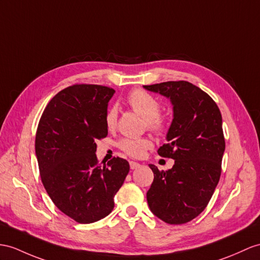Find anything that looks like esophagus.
I'll return each instance as SVG.
<instances>
[{
    "instance_id": "obj_1",
    "label": "esophagus",
    "mask_w": 260,
    "mask_h": 260,
    "mask_svg": "<svg viewBox=\"0 0 260 260\" xmlns=\"http://www.w3.org/2000/svg\"><path fill=\"white\" fill-rule=\"evenodd\" d=\"M130 168H131V170H136L138 168H140V163L135 162V161H130Z\"/></svg>"
}]
</instances>
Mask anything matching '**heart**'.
I'll use <instances>...</instances> for the list:
<instances>
[{"label": "heart", "instance_id": "1", "mask_svg": "<svg viewBox=\"0 0 260 260\" xmlns=\"http://www.w3.org/2000/svg\"><path fill=\"white\" fill-rule=\"evenodd\" d=\"M131 109L139 113L147 123L148 129L162 135L168 130V119L161 115V104L149 92L136 89L126 98ZM106 125L108 129H115L118 121L117 106L108 108L105 116ZM119 148L124 153L134 157H141L145 152L153 148V141L150 138H123L119 142Z\"/></svg>", "mask_w": 260, "mask_h": 260}]
</instances>
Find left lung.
Listing matches in <instances>:
<instances>
[{
	"instance_id": "left-lung-1",
	"label": "left lung",
	"mask_w": 260,
	"mask_h": 260,
	"mask_svg": "<svg viewBox=\"0 0 260 260\" xmlns=\"http://www.w3.org/2000/svg\"><path fill=\"white\" fill-rule=\"evenodd\" d=\"M170 98L173 120L157 153L174 160L168 171L153 164L147 193L151 212L168 224H185L205 210L221 173L225 139L221 115L208 94L185 80L143 86Z\"/></svg>"
}]
</instances>
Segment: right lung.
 Returning a JSON list of instances; mask_svg holds the SVG:
<instances>
[{"label":"right lung","instance_id":"right-lung-1","mask_svg":"<svg viewBox=\"0 0 260 260\" xmlns=\"http://www.w3.org/2000/svg\"><path fill=\"white\" fill-rule=\"evenodd\" d=\"M115 93L110 87L76 84L60 90L44 110L35 152L41 179L58 210L80 224L109 215L129 163L113 157L101 166L96 141L108 135L105 116Z\"/></svg>","mask_w":260,"mask_h":260}]
</instances>
